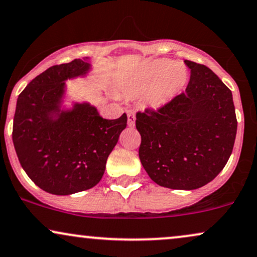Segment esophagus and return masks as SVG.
<instances>
[{"instance_id": "1", "label": "esophagus", "mask_w": 257, "mask_h": 257, "mask_svg": "<svg viewBox=\"0 0 257 257\" xmlns=\"http://www.w3.org/2000/svg\"><path fill=\"white\" fill-rule=\"evenodd\" d=\"M135 119H136L135 113L133 111H129L128 112V125L129 126H134L135 125Z\"/></svg>"}]
</instances>
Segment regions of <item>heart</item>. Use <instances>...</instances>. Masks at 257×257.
Wrapping results in <instances>:
<instances>
[{"label":"heart","mask_w":257,"mask_h":257,"mask_svg":"<svg viewBox=\"0 0 257 257\" xmlns=\"http://www.w3.org/2000/svg\"><path fill=\"white\" fill-rule=\"evenodd\" d=\"M187 82L188 72L183 64L157 60L132 77L123 89L133 95L145 93L146 104L160 109L179 95Z\"/></svg>","instance_id":"1"}]
</instances>
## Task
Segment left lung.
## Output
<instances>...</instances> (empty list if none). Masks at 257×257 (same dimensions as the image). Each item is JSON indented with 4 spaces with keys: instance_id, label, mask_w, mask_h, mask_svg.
<instances>
[{
    "instance_id": "8db88e82",
    "label": "left lung",
    "mask_w": 257,
    "mask_h": 257,
    "mask_svg": "<svg viewBox=\"0 0 257 257\" xmlns=\"http://www.w3.org/2000/svg\"><path fill=\"white\" fill-rule=\"evenodd\" d=\"M184 63L191 71L185 92L158 111L136 113L142 166L172 190H196L215 179L237 133L231 91L205 65Z\"/></svg>"
}]
</instances>
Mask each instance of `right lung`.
I'll return each instance as SVG.
<instances>
[{"label":"right lung","mask_w":257,"mask_h":257,"mask_svg":"<svg viewBox=\"0 0 257 257\" xmlns=\"http://www.w3.org/2000/svg\"><path fill=\"white\" fill-rule=\"evenodd\" d=\"M91 60L85 57L50 67L16 102L13 144L19 161L31 180L51 194L69 196L98 184L126 126L125 113L104 119L90 102L67 95V80L89 76Z\"/></svg>","instance_id":"add662e5"}]
</instances>
